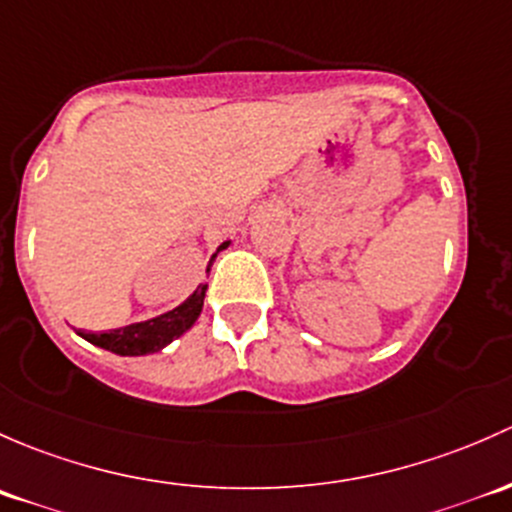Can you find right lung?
Masks as SVG:
<instances>
[{"label":"right lung","instance_id":"add662e5","mask_svg":"<svg viewBox=\"0 0 512 512\" xmlns=\"http://www.w3.org/2000/svg\"><path fill=\"white\" fill-rule=\"evenodd\" d=\"M226 246H229V241H224L219 246L217 254L224 251ZM217 254L212 256V261L217 258ZM204 295H207V286L202 283L197 291L189 295L182 305H177L175 310H170V313H162L152 320H142V323L125 325V328L118 330H108V333H86V330H78V335L91 342V345L115 352V355H152V352H160L162 347L170 345L172 340H177L179 335H184L197 323L199 313H202Z\"/></svg>","mask_w":512,"mask_h":512}]
</instances>
